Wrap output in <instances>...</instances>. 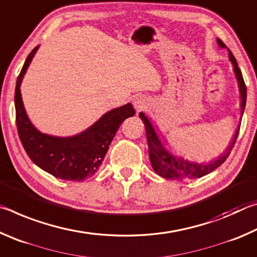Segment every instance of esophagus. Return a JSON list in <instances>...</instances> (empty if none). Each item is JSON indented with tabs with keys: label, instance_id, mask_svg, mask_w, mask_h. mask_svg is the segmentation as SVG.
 Returning a JSON list of instances; mask_svg holds the SVG:
<instances>
[{
	"label": "esophagus",
	"instance_id": "1",
	"mask_svg": "<svg viewBox=\"0 0 257 257\" xmlns=\"http://www.w3.org/2000/svg\"><path fill=\"white\" fill-rule=\"evenodd\" d=\"M149 105L147 99L143 96H138L134 99V106L136 110H144Z\"/></svg>",
	"mask_w": 257,
	"mask_h": 257
}]
</instances>
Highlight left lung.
I'll return each mask as SVG.
<instances>
[{"instance_id": "obj_1", "label": "left lung", "mask_w": 257, "mask_h": 257, "mask_svg": "<svg viewBox=\"0 0 257 257\" xmlns=\"http://www.w3.org/2000/svg\"><path fill=\"white\" fill-rule=\"evenodd\" d=\"M216 43L221 49H227L228 55L230 62L232 63L234 75H236L238 86H239V92H240V98H241V116L243 114L246 106V98H247V90L246 85L243 81V78L241 75L240 69L238 68L237 61L234 59L233 54L231 53L227 46L223 44V42L216 38ZM139 118L143 120V122L145 124L146 130V139H147V145H149V155L150 161L152 164L153 170L158 173L159 176L165 179L170 180H190V179H196V178H201L208 175V173L215 170L216 168H219L231 152L234 143L237 141L239 129L236 130L232 141L230 142V145L227 147L222 154L217 156V159L210 161V162H196L190 159L184 158L180 155H175L171 153L170 151L165 149L163 145V142L161 141L158 133L155 132L153 124L151 123L150 119L144 114V113H139Z\"/></svg>"}]
</instances>
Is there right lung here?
Instances as JSON below:
<instances>
[{
	"instance_id": "1",
	"label": "right lung",
	"mask_w": 257,
	"mask_h": 257,
	"mask_svg": "<svg viewBox=\"0 0 257 257\" xmlns=\"http://www.w3.org/2000/svg\"><path fill=\"white\" fill-rule=\"evenodd\" d=\"M40 45L30 52L17 79L15 93L16 122L19 138L30 160L42 170L62 180L84 181L95 175L107 153L120 124L134 116L130 103L103 114L84 132L69 137L43 134L26 113L20 86Z\"/></svg>"
}]
</instances>
